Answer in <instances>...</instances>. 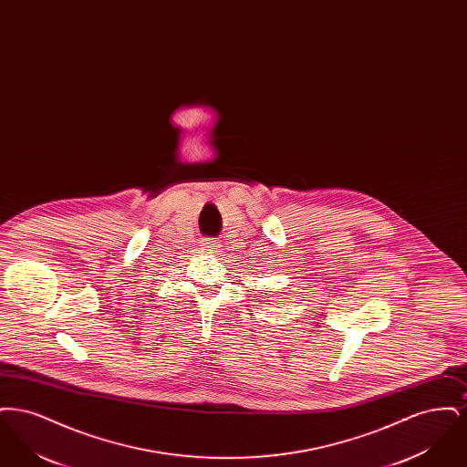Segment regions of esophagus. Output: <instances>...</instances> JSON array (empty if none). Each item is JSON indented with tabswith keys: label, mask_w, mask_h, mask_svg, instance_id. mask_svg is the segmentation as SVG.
Here are the masks:
<instances>
[{
	"label": "esophagus",
	"mask_w": 467,
	"mask_h": 467,
	"mask_svg": "<svg viewBox=\"0 0 467 467\" xmlns=\"http://www.w3.org/2000/svg\"><path fill=\"white\" fill-rule=\"evenodd\" d=\"M202 248H204V250H210V252H217L221 246H219L217 240H204Z\"/></svg>",
	"instance_id": "obj_1"
}]
</instances>
